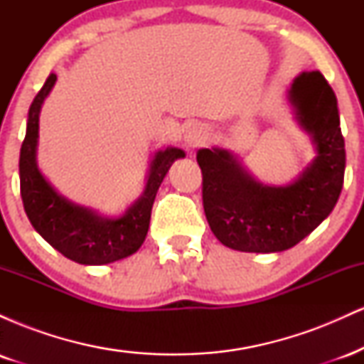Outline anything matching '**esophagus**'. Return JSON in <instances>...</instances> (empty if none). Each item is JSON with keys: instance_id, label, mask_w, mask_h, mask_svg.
Segmentation results:
<instances>
[{"instance_id": "34e87169", "label": "esophagus", "mask_w": 364, "mask_h": 364, "mask_svg": "<svg viewBox=\"0 0 364 364\" xmlns=\"http://www.w3.org/2000/svg\"><path fill=\"white\" fill-rule=\"evenodd\" d=\"M208 140V132L205 127L202 124H193V127L188 128L186 135H185V141L190 147H200Z\"/></svg>"}]
</instances>
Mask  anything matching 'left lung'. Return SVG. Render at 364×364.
Here are the masks:
<instances>
[{"label":"left lung","instance_id":"left-lung-1","mask_svg":"<svg viewBox=\"0 0 364 364\" xmlns=\"http://www.w3.org/2000/svg\"><path fill=\"white\" fill-rule=\"evenodd\" d=\"M299 123L311 133L316 156L287 186L255 181L228 150L202 149L203 210L217 240L250 253L284 252L327 217L344 185L346 149L337 97L320 72H304L289 90Z\"/></svg>","mask_w":364,"mask_h":364}]
</instances>
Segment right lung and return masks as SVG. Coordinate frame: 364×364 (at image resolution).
Returning <instances> with one entry per match:
<instances>
[{
	"instance_id": "1",
	"label": "right lung",
	"mask_w": 364,
	"mask_h": 364,
	"mask_svg": "<svg viewBox=\"0 0 364 364\" xmlns=\"http://www.w3.org/2000/svg\"><path fill=\"white\" fill-rule=\"evenodd\" d=\"M54 82L56 75L51 73L28 109L27 133L20 149V195L25 214L36 231L70 260L83 265H104L127 258L144 243L159 186L171 164L185 157V152L181 149L157 152L144 195L118 219H104L89 208L73 205L53 190L36 162L41 106Z\"/></svg>"
}]
</instances>
